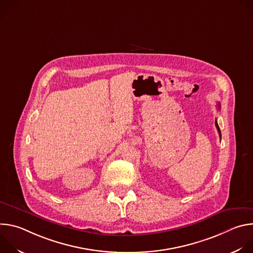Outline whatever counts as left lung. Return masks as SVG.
<instances>
[{
    "label": "left lung",
    "instance_id": "1",
    "mask_svg": "<svg viewBox=\"0 0 253 253\" xmlns=\"http://www.w3.org/2000/svg\"><path fill=\"white\" fill-rule=\"evenodd\" d=\"M218 109H220V104L218 103ZM215 126H216V128H217V131H218V134H219V137L221 138V132H220V129H219V126H218V124H217V121L215 120Z\"/></svg>",
    "mask_w": 253,
    "mask_h": 253
}]
</instances>
